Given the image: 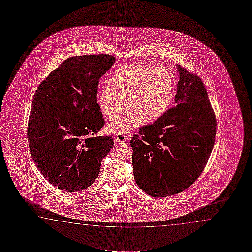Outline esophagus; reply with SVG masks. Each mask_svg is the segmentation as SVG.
I'll list each match as a JSON object with an SVG mask.
<instances>
[{
  "label": "esophagus",
  "instance_id": "obj_1",
  "mask_svg": "<svg viewBox=\"0 0 252 252\" xmlns=\"http://www.w3.org/2000/svg\"><path fill=\"white\" fill-rule=\"evenodd\" d=\"M115 139H116V141L121 143V142L126 141L127 140V137L123 134H118Z\"/></svg>",
  "mask_w": 252,
  "mask_h": 252
}]
</instances>
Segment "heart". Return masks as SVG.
<instances>
[{
	"instance_id": "1",
	"label": "heart",
	"mask_w": 252,
	"mask_h": 252,
	"mask_svg": "<svg viewBox=\"0 0 252 252\" xmlns=\"http://www.w3.org/2000/svg\"><path fill=\"white\" fill-rule=\"evenodd\" d=\"M172 77L159 67L130 64L118 69L109 86L97 94V105L105 117L112 120L127 110L106 127L107 132L126 134L147 122L157 121L168 110L172 99Z\"/></svg>"
}]
</instances>
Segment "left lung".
Segmentation results:
<instances>
[{
  "label": "left lung",
  "instance_id": "obj_1",
  "mask_svg": "<svg viewBox=\"0 0 252 252\" xmlns=\"http://www.w3.org/2000/svg\"><path fill=\"white\" fill-rule=\"evenodd\" d=\"M175 102L131 138L135 182L156 198L181 193L204 170L214 148L216 118L199 76L176 64Z\"/></svg>",
  "mask_w": 252,
  "mask_h": 252
}]
</instances>
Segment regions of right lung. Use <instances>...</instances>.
<instances>
[{
    "label": "right lung",
    "mask_w": 252,
    "mask_h": 252,
    "mask_svg": "<svg viewBox=\"0 0 252 252\" xmlns=\"http://www.w3.org/2000/svg\"><path fill=\"white\" fill-rule=\"evenodd\" d=\"M114 62L107 54L71 57L35 92L28 121L30 153L42 176L59 189L76 193L89 188L114 146L111 136L93 135L105 124L97 105L99 80Z\"/></svg>",
    "instance_id": "add662e5"
}]
</instances>
